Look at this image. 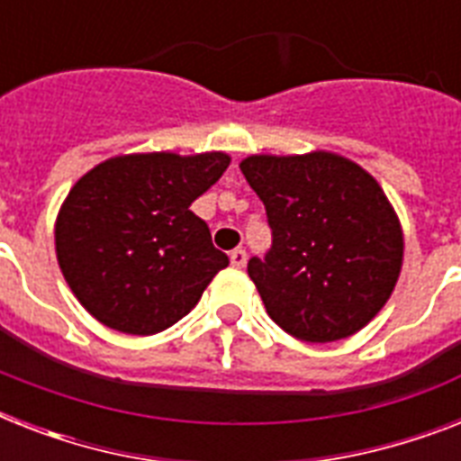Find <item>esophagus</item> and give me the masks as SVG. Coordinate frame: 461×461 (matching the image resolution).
Here are the masks:
<instances>
[{
	"instance_id": "34e87169",
	"label": "esophagus",
	"mask_w": 461,
	"mask_h": 461,
	"mask_svg": "<svg viewBox=\"0 0 461 461\" xmlns=\"http://www.w3.org/2000/svg\"><path fill=\"white\" fill-rule=\"evenodd\" d=\"M230 263L234 267H244L246 266V251H244V249H234V251L230 253Z\"/></svg>"
}]
</instances>
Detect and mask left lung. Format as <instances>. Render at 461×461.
<instances>
[{"label": "left lung", "mask_w": 461, "mask_h": 461, "mask_svg": "<svg viewBox=\"0 0 461 461\" xmlns=\"http://www.w3.org/2000/svg\"><path fill=\"white\" fill-rule=\"evenodd\" d=\"M266 205L273 249L249 260L267 315L296 339L357 335L393 296L404 231L393 203L354 159L330 150L239 162Z\"/></svg>", "instance_id": "8db88e82"}]
</instances>
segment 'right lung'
Instances as JSON below:
<instances>
[{
    "label": "right lung",
    "mask_w": 461,
    "mask_h": 461,
    "mask_svg": "<svg viewBox=\"0 0 461 461\" xmlns=\"http://www.w3.org/2000/svg\"><path fill=\"white\" fill-rule=\"evenodd\" d=\"M231 158L222 150L117 155L76 181L54 222L64 280L95 321L158 335L198 303L230 258L191 203Z\"/></svg>",
    "instance_id": "add662e5"
}]
</instances>
